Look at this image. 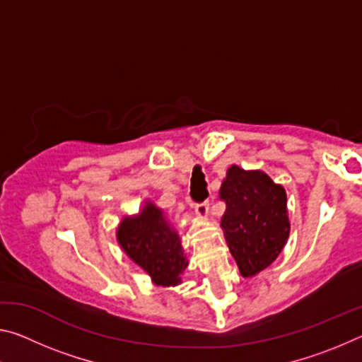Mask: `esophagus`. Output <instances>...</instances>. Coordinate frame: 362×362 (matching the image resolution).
Listing matches in <instances>:
<instances>
[{"mask_svg":"<svg viewBox=\"0 0 362 362\" xmlns=\"http://www.w3.org/2000/svg\"><path fill=\"white\" fill-rule=\"evenodd\" d=\"M194 211H196V216H198L199 218H203V220L209 218V203H207V201H204V203H201V204H196Z\"/></svg>","mask_w":362,"mask_h":362,"instance_id":"34e87169","label":"esophagus"}]
</instances>
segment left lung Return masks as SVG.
Masks as SVG:
<instances>
[{
	"label": "left lung",
	"mask_w": 362,
	"mask_h": 362,
	"mask_svg": "<svg viewBox=\"0 0 362 362\" xmlns=\"http://www.w3.org/2000/svg\"><path fill=\"white\" fill-rule=\"evenodd\" d=\"M226 209L220 226L241 276L254 278L283 252L291 231L287 194L263 170L228 168L218 192Z\"/></svg>",
	"instance_id": "1"
}]
</instances>
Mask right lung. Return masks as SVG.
I'll use <instances>...</instances> for the list:
<instances>
[{"instance_id":"1","label":"right lung","mask_w":362,"mask_h":362,"mask_svg":"<svg viewBox=\"0 0 362 362\" xmlns=\"http://www.w3.org/2000/svg\"><path fill=\"white\" fill-rule=\"evenodd\" d=\"M116 241L129 259L163 287L182 284L188 267L179 233L161 207L146 199L136 216H126L116 228Z\"/></svg>"}]
</instances>
